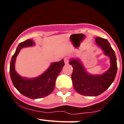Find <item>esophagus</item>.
Instances as JSON below:
<instances>
[{"label":"esophagus","mask_w":124,"mask_h":124,"mask_svg":"<svg viewBox=\"0 0 124 124\" xmlns=\"http://www.w3.org/2000/svg\"><path fill=\"white\" fill-rule=\"evenodd\" d=\"M64 62L65 64H68L69 62V58L68 57H65L64 58Z\"/></svg>","instance_id":"1"}]
</instances>
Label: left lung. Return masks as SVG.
<instances>
[{
	"instance_id": "obj_1",
	"label": "left lung",
	"mask_w": 124,
	"mask_h": 124,
	"mask_svg": "<svg viewBox=\"0 0 124 124\" xmlns=\"http://www.w3.org/2000/svg\"><path fill=\"white\" fill-rule=\"evenodd\" d=\"M95 40L97 46L110 59V67L105 72L100 75L89 73L79 58L72 57L69 62L73 67L71 79L74 89L79 94L89 97H95L105 92L114 81L117 70L115 53L108 41L100 37H95Z\"/></svg>"
}]
</instances>
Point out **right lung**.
I'll use <instances>...</instances> for the list:
<instances>
[{
    "label": "right lung",
    "mask_w": 124,
    "mask_h": 124,
    "mask_svg": "<svg viewBox=\"0 0 124 124\" xmlns=\"http://www.w3.org/2000/svg\"><path fill=\"white\" fill-rule=\"evenodd\" d=\"M35 45L32 39H29L19 43L10 65L11 79L15 88L21 94L31 99H37L48 96L54 91L55 80L64 66L63 59L59 62H53L49 68L40 76L29 78L22 77L15 70V62L17 55L23 48L33 46Z\"/></svg>",
    "instance_id": "right-lung-1"
}]
</instances>
